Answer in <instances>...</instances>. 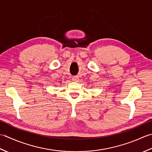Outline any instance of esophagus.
<instances>
[{
  "mask_svg": "<svg viewBox=\"0 0 152 152\" xmlns=\"http://www.w3.org/2000/svg\"><path fill=\"white\" fill-rule=\"evenodd\" d=\"M72 80L74 82H77L79 80V78L77 77H73L72 78Z\"/></svg>",
  "mask_w": 152,
  "mask_h": 152,
  "instance_id": "1",
  "label": "esophagus"
}]
</instances>
